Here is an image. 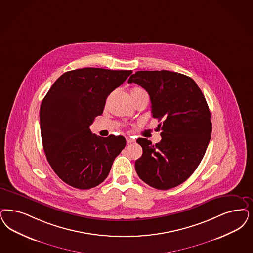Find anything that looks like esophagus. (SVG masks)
<instances>
[{
  "label": "esophagus",
  "mask_w": 253,
  "mask_h": 253,
  "mask_svg": "<svg viewBox=\"0 0 253 253\" xmlns=\"http://www.w3.org/2000/svg\"><path fill=\"white\" fill-rule=\"evenodd\" d=\"M126 141H127V143H128V144H131V143H133V142H134V140L131 138V137H126Z\"/></svg>",
  "instance_id": "34e87169"
}]
</instances>
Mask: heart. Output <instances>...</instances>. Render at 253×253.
Masks as SVG:
<instances>
[{
	"label": "heart",
	"instance_id": "1",
	"mask_svg": "<svg viewBox=\"0 0 253 253\" xmlns=\"http://www.w3.org/2000/svg\"><path fill=\"white\" fill-rule=\"evenodd\" d=\"M138 90H143V89L140 88V87H136V88H134L132 91H138ZM132 91H131V92H132Z\"/></svg>",
	"mask_w": 253,
	"mask_h": 253
}]
</instances>
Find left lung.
I'll return each instance as SVG.
<instances>
[{"instance_id":"obj_1","label":"left lung","mask_w":253,"mask_h":253,"mask_svg":"<svg viewBox=\"0 0 253 253\" xmlns=\"http://www.w3.org/2000/svg\"><path fill=\"white\" fill-rule=\"evenodd\" d=\"M132 82L148 91L152 117L162 122L161 142L136 140L143 148L136 173L152 188L172 189L192 175L206 153L212 131L209 105L195 81L179 73L138 71Z\"/></svg>"}]
</instances>
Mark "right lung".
Masks as SVG:
<instances>
[{
	"label": "right lung",
	"instance_id": "right-lung-1",
	"mask_svg": "<svg viewBox=\"0 0 253 253\" xmlns=\"http://www.w3.org/2000/svg\"><path fill=\"white\" fill-rule=\"evenodd\" d=\"M131 70L82 68L55 81L40 106L43 148L53 171L79 190L102 183L115 158L126 146L122 135L101 137L89 125L102 115L105 101L128 79Z\"/></svg>",
	"mask_w": 253,
	"mask_h": 253
}]
</instances>
